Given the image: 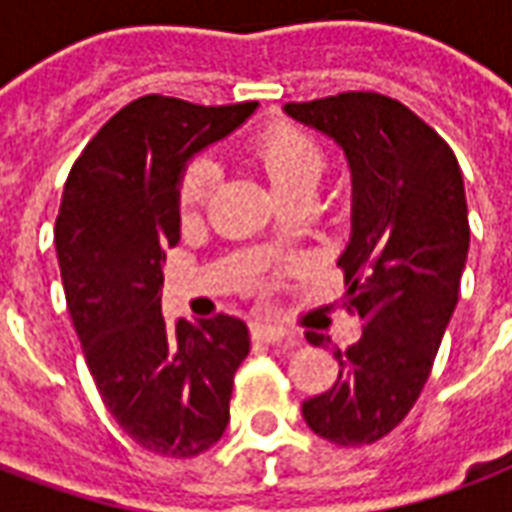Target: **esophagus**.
<instances>
[{"label":"esophagus","mask_w":512,"mask_h":512,"mask_svg":"<svg viewBox=\"0 0 512 512\" xmlns=\"http://www.w3.org/2000/svg\"><path fill=\"white\" fill-rule=\"evenodd\" d=\"M252 337H255L257 343H277L282 337H288V332L282 326H277V323L255 321L252 323Z\"/></svg>","instance_id":"esophagus-1"}]
</instances>
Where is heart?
<instances>
[{
  "instance_id": "heart-1",
  "label": "heart",
  "mask_w": 512,
  "mask_h": 512,
  "mask_svg": "<svg viewBox=\"0 0 512 512\" xmlns=\"http://www.w3.org/2000/svg\"><path fill=\"white\" fill-rule=\"evenodd\" d=\"M252 158L266 172L271 189L277 191L279 200L293 194H310L326 167L321 145L293 126H271L252 142ZM216 186V169L208 161H191L178 180L180 211L191 213L208 200Z\"/></svg>"
}]
</instances>
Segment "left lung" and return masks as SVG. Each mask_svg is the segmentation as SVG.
I'll return each instance as SVG.
<instances>
[{"label": "left lung", "instance_id": "8db88e82", "mask_svg": "<svg viewBox=\"0 0 512 512\" xmlns=\"http://www.w3.org/2000/svg\"><path fill=\"white\" fill-rule=\"evenodd\" d=\"M285 115L348 161L351 238L337 266L345 304L365 323L359 343L334 348L340 376L301 403V417L326 441L373 444L417 403L458 304L469 255L461 167L433 128L386 95L343 93L288 104Z\"/></svg>", "mask_w": 512, "mask_h": 512}]
</instances>
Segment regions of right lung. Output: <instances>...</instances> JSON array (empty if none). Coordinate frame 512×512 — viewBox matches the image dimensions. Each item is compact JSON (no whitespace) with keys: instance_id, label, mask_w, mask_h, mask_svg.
<instances>
[{"instance_id":"add662e5","label":"right lung","mask_w":512,"mask_h":512,"mask_svg":"<svg viewBox=\"0 0 512 512\" xmlns=\"http://www.w3.org/2000/svg\"><path fill=\"white\" fill-rule=\"evenodd\" d=\"M255 109L145 95L93 136L62 191L54 246L87 367L117 425L167 458H194L222 439L249 354L241 318L161 315L164 260L180 241L178 180Z\"/></svg>"}]
</instances>
